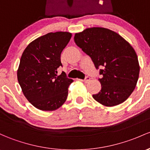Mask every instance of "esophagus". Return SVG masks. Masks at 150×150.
Listing matches in <instances>:
<instances>
[{
	"instance_id": "34e87169",
	"label": "esophagus",
	"mask_w": 150,
	"mask_h": 150,
	"mask_svg": "<svg viewBox=\"0 0 150 150\" xmlns=\"http://www.w3.org/2000/svg\"><path fill=\"white\" fill-rule=\"evenodd\" d=\"M81 81H83V82H84V83H88V82L90 81V78L88 76H86V78H85V79L81 80Z\"/></svg>"
}]
</instances>
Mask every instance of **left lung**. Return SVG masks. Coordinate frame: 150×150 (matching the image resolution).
<instances>
[{
    "instance_id": "obj_1",
    "label": "left lung",
    "mask_w": 150,
    "mask_h": 150,
    "mask_svg": "<svg viewBox=\"0 0 150 150\" xmlns=\"http://www.w3.org/2000/svg\"><path fill=\"white\" fill-rule=\"evenodd\" d=\"M76 44L91 57L100 69L101 91L93 98L105 107L125 101L136 87L139 64L130 43L120 34L101 27L88 28L75 33Z\"/></svg>"
}]
</instances>
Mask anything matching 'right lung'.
Masks as SVG:
<instances>
[{
    "mask_svg": "<svg viewBox=\"0 0 150 150\" xmlns=\"http://www.w3.org/2000/svg\"><path fill=\"white\" fill-rule=\"evenodd\" d=\"M72 34L49 33L30 42L23 51L17 70L18 81L30 104L42 111H55L64 104L74 81L65 74L57 75L62 66L61 54Z\"/></svg>",
    "mask_w": 150,
    "mask_h": 150,
    "instance_id": "obj_1",
    "label": "right lung"
}]
</instances>
